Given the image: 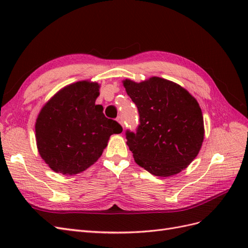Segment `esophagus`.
Returning a JSON list of instances; mask_svg holds the SVG:
<instances>
[{"label": "esophagus", "mask_w": 248, "mask_h": 248, "mask_svg": "<svg viewBox=\"0 0 248 248\" xmlns=\"http://www.w3.org/2000/svg\"><path fill=\"white\" fill-rule=\"evenodd\" d=\"M117 121H118L120 124H121V126H122L123 128H124V121H123V118H122V117H118Z\"/></svg>", "instance_id": "34e87169"}]
</instances>
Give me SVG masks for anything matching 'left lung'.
<instances>
[{
	"instance_id": "left-lung-1",
	"label": "left lung",
	"mask_w": 248,
	"mask_h": 248,
	"mask_svg": "<svg viewBox=\"0 0 248 248\" xmlns=\"http://www.w3.org/2000/svg\"><path fill=\"white\" fill-rule=\"evenodd\" d=\"M123 86L138 107L137 132L126 131L134 161L152 175L170 177L186 169L204 140V118L194 97L174 81L152 77Z\"/></svg>"
}]
</instances>
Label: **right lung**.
<instances>
[{
    "mask_svg": "<svg viewBox=\"0 0 248 248\" xmlns=\"http://www.w3.org/2000/svg\"><path fill=\"white\" fill-rule=\"evenodd\" d=\"M98 82L80 80L62 88L41 108L35 124L37 149L47 166L63 175H77L94 164L109 137L122 127L95 104Z\"/></svg>",
    "mask_w": 248,
    "mask_h": 248,
    "instance_id": "right-lung-1",
    "label": "right lung"
}]
</instances>
